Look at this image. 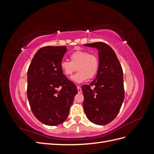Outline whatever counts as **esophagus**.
Segmentation results:
<instances>
[{"instance_id": "34e87169", "label": "esophagus", "mask_w": 154, "mask_h": 154, "mask_svg": "<svg viewBox=\"0 0 154 154\" xmlns=\"http://www.w3.org/2000/svg\"><path fill=\"white\" fill-rule=\"evenodd\" d=\"M77 88H78V93H81L82 92V88H81V87H80V86H77Z\"/></svg>"}]
</instances>
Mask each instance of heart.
<instances>
[{
	"instance_id": "heart-1",
	"label": "heart",
	"mask_w": 154,
	"mask_h": 154,
	"mask_svg": "<svg viewBox=\"0 0 154 154\" xmlns=\"http://www.w3.org/2000/svg\"><path fill=\"white\" fill-rule=\"evenodd\" d=\"M71 62L62 60L60 67L67 77L78 70L72 77V80L77 83L86 81L88 78H94L97 73L100 66L99 58L94 54L89 53L84 50H76L70 54Z\"/></svg>"
}]
</instances>
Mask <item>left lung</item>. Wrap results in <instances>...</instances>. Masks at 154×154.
<instances>
[{"label": "left lung", "mask_w": 154, "mask_h": 154, "mask_svg": "<svg viewBox=\"0 0 154 154\" xmlns=\"http://www.w3.org/2000/svg\"><path fill=\"white\" fill-rule=\"evenodd\" d=\"M98 50L100 66L96 78L82 90L84 96L83 109L93 123L105 125L117 116L125 97L123 72L114 50L101 42L85 44ZM94 86V89L90 87Z\"/></svg>", "instance_id": "1"}]
</instances>
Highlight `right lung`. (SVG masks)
<instances>
[{"instance_id": "obj_1", "label": "right lung", "mask_w": 154, "mask_h": 154, "mask_svg": "<svg viewBox=\"0 0 154 154\" xmlns=\"http://www.w3.org/2000/svg\"><path fill=\"white\" fill-rule=\"evenodd\" d=\"M66 46H45L34 55L27 71V96L32 112L42 123L56 126L67 118L77 87L60 67Z\"/></svg>"}]
</instances>
